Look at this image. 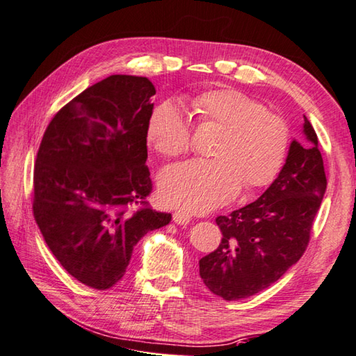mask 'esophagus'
Wrapping results in <instances>:
<instances>
[{"label": "esophagus", "instance_id": "esophagus-1", "mask_svg": "<svg viewBox=\"0 0 356 356\" xmlns=\"http://www.w3.org/2000/svg\"><path fill=\"white\" fill-rule=\"evenodd\" d=\"M172 220L179 225H186V224H190V222H191V216L185 213V211H176L172 214Z\"/></svg>", "mask_w": 356, "mask_h": 356}]
</instances>
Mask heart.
Returning a JSON list of instances; mask_svg holds the SVG:
<instances>
[{"label":"heart","mask_w":356,"mask_h":356,"mask_svg":"<svg viewBox=\"0 0 356 356\" xmlns=\"http://www.w3.org/2000/svg\"><path fill=\"white\" fill-rule=\"evenodd\" d=\"M202 123L222 128L211 156L168 166L159 177L163 204L204 213L227 204L243 185L262 188L275 180L287 157L290 129L281 115L236 89H213L194 97ZM148 140L165 157L184 154L191 146L190 123L182 108L165 102L152 111Z\"/></svg>","instance_id":"1"}]
</instances>
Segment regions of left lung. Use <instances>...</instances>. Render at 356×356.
Returning a JSON list of instances; mask_svg holds the SVG:
<instances>
[{"label": "left lung", "mask_w": 356, "mask_h": 356, "mask_svg": "<svg viewBox=\"0 0 356 356\" xmlns=\"http://www.w3.org/2000/svg\"><path fill=\"white\" fill-rule=\"evenodd\" d=\"M305 140H293L285 165L262 196L216 224L222 241L199 261L207 289L238 301L270 287L296 264L309 245L327 179L318 137L304 115Z\"/></svg>", "instance_id": "obj_1"}]
</instances>
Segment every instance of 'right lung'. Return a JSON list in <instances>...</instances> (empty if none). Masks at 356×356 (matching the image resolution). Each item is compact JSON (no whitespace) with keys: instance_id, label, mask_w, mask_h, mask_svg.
Listing matches in <instances>:
<instances>
[{"instance_id":"add662e5","label":"right lung","mask_w":356,"mask_h":356,"mask_svg":"<svg viewBox=\"0 0 356 356\" xmlns=\"http://www.w3.org/2000/svg\"><path fill=\"white\" fill-rule=\"evenodd\" d=\"M154 94L146 76L111 75L65 104L40 145L35 220L63 268L90 289L115 285L136 243L171 220L145 200Z\"/></svg>"}]
</instances>
